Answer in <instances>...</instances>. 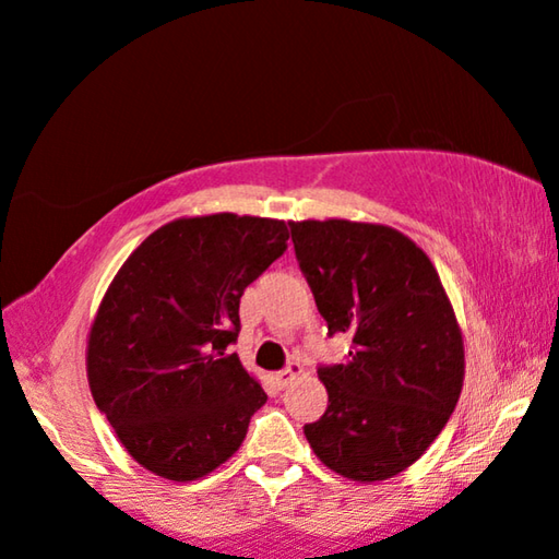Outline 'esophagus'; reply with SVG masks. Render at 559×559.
Listing matches in <instances>:
<instances>
[{"instance_id":"34e87169","label":"esophagus","mask_w":559,"mask_h":559,"mask_svg":"<svg viewBox=\"0 0 559 559\" xmlns=\"http://www.w3.org/2000/svg\"><path fill=\"white\" fill-rule=\"evenodd\" d=\"M299 376H301V366L299 362H292V366H286L284 370H278V373H275V383H278L281 389H286V385L296 381Z\"/></svg>"}]
</instances>
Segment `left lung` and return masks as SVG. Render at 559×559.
I'll list each match as a JSON object with an SVG mask.
<instances>
[{"label": "left lung", "instance_id": "obj_1", "mask_svg": "<svg viewBox=\"0 0 559 559\" xmlns=\"http://www.w3.org/2000/svg\"><path fill=\"white\" fill-rule=\"evenodd\" d=\"M296 260L330 334H353L345 362L319 366L330 393L304 427L314 455L349 480L406 471L455 412L463 332L421 248L385 225L288 222Z\"/></svg>", "mask_w": 559, "mask_h": 559}]
</instances>
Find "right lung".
<instances>
[{
  "instance_id": "obj_1",
  "label": "right lung",
  "mask_w": 559,
  "mask_h": 559,
  "mask_svg": "<svg viewBox=\"0 0 559 559\" xmlns=\"http://www.w3.org/2000/svg\"><path fill=\"white\" fill-rule=\"evenodd\" d=\"M286 240L278 219L189 217L155 229L119 267L88 332L86 373L145 471L197 480L240 450L267 396L229 345L240 296Z\"/></svg>"
}]
</instances>
